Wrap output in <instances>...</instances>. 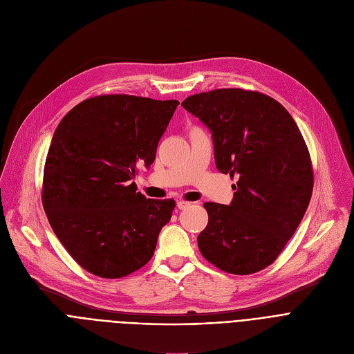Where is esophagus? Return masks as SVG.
Instances as JSON below:
<instances>
[{
	"instance_id": "esophagus-1",
	"label": "esophagus",
	"mask_w": 354,
	"mask_h": 354,
	"mask_svg": "<svg viewBox=\"0 0 354 354\" xmlns=\"http://www.w3.org/2000/svg\"><path fill=\"white\" fill-rule=\"evenodd\" d=\"M192 203H189V202H185V201H178L176 202V207L179 209V210H185V209H187L189 207Z\"/></svg>"
}]
</instances>
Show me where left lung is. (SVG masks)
<instances>
[{"mask_svg": "<svg viewBox=\"0 0 354 354\" xmlns=\"http://www.w3.org/2000/svg\"><path fill=\"white\" fill-rule=\"evenodd\" d=\"M182 106L210 131L219 172L238 175L230 205L206 202L198 246L223 272L265 269L301 222L313 191L308 147L290 113L261 92L215 89Z\"/></svg>", "mask_w": 354, "mask_h": 354, "instance_id": "obj_1", "label": "left lung"}]
</instances>
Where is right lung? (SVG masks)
Masks as SVG:
<instances>
[{"label":"right lung","instance_id":"obj_1","mask_svg":"<svg viewBox=\"0 0 354 354\" xmlns=\"http://www.w3.org/2000/svg\"><path fill=\"white\" fill-rule=\"evenodd\" d=\"M179 102L132 95L89 98L58 124L46 155L42 205L57 238L89 273L124 277L153 256L174 199L136 192Z\"/></svg>","mask_w":354,"mask_h":354}]
</instances>
